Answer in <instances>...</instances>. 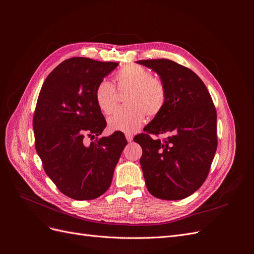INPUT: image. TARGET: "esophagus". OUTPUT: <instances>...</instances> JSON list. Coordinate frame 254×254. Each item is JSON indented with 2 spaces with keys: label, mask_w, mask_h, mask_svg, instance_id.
Masks as SVG:
<instances>
[{
  "label": "esophagus",
  "mask_w": 254,
  "mask_h": 254,
  "mask_svg": "<svg viewBox=\"0 0 254 254\" xmlns=\"http://www.w3.org/2000/svg\"><path fill=\"white\" fill-rule=\"evenodd\" d=\"M126 138H127V142H131V141H132V135L129 134V132H127V134H126Z\"/></svg>",
  "instance_id": "34e87169"
}]
</instances>
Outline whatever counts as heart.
<instances>
[{
  "label": "heart",
  "instance_id": "obj_1",
  "mask_svg": "<svg viewBox=\"0 0 254 254\" xmlns=\"http://www.w3.org/2000/svg\"><path fill=\"white\" fill-rule=\"evenodd\" d=\"M119 91H127L126 107L118 109L109 119L111 130L134 132L143 125L145 116L161 113L167 103L168 91L163 80L139 64H127L115 74ZM96 102L105 113H112L118 105L119 92L115 85L103 80L95 90Z\"/></svg>",
  "mask_w": 254,
  "mask_h": 254
}]
</instances>
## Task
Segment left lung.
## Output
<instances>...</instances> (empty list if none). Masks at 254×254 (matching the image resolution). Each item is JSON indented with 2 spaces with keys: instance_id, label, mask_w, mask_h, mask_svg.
<instances>
[{
  "instance_id": "obj_1",
  "label": "left lung",
  "mask_w": 254,
  "mask_h": 254,
  "mask_svg": "<svg viewBox=\"0 0 254 254\" xmlns=\"http://www.w3.org/2000/svg\"><path fill=\"white\" fill-rule=\"evenodd\" d=\"M168 91L163 111L134 140L141 145L140 164L148 191L176 201L196 191L208 177L217 149V114L210 93L194 72L170 60H142ZM170 133L166 139L150 136Z\"/></svg>"
}]
</instances>
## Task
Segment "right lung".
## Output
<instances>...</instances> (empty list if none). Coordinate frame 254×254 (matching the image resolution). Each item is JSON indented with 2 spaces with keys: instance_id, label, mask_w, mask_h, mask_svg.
<instances>
[{
  "instance_id": "obj_1",
  "label": "right lung",
  "mask_w": 254,
  "mask_h": 254,
  "mask_svg": "<svg viewBox=\"0 0 254 254\" xmlns=\"http://www.w3.org/2000/svg\"><path fill=\"white\" fill-rule=\"evenodd\" d=\"M117 63L72 58L45 79L33 118L35 147L47 176L64 195L97 198L110 188L125 135L98 138L107 124L95 90ZM96 140L88 144L86 137Z\"/></svg>"
}]
</instances>
